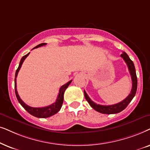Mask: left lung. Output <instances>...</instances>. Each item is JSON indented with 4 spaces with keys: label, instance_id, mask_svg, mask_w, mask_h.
<instances>
[{
    "label": "left lung",
    "instance_id": "8db88e82",
    "mask_svg": "<svg viewBox=\"0 0 150 150\" xmlns=\"http://www.w3.org/2000/svg\"><path fill=\"white\" fill-rule=\"evenodd\" d=\"M121 57L124 59L125 62L127 64V66L128 67V70L129 71V74L131 75L132 81V87L131 92L126 98L123 99V101H121V102L113 105H103L100 104H97V103L93 102L90 99L88 95H87V93L84 91V96L86 99L89 104L91 105V106L93 109H95L96 111L99 112H101L102 114H107V115L120 112L123 110L127 106V105L130 103V101L132 100L134 97L136 95V92H137V74H136L134 65L133 62L131 60L127 53H125V52H123L122 54L121 55Z\"/></svg>",
    "mask_w": 150,
    "mask_h": 150
}]
</instances>
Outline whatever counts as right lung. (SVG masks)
<instances>
[{"mask_svg":"<svg viewBox=\"0 0 150 150\" xmlns=\"http://www.w3.org/2000/svg\"><path fill=\"white\" fill-rule=\"evenodd\" d=\"M47 43H42L40 44L36 47L33 48V49H35V48H38L40 47H42V46L46 45ZM30 53H27V55H24V56L22 57L21 59V62H20L18 68L16 71V74H15V93H16V96L18 101V102L21 103V105L23 106L24 108H25L26 110H27L29 114H31V115L34 116L35 117H38V118H47V117H51V116L54 115L55 114H56L57 112L59 111V110L61 109L62 105L63 103V101H64V93L66 91V89L67 88L68 86H69L70 83H71L72 80L69 81V82L65 83L64 85H63L62 86H61L60 88H59V94L58 96H57V98L55 101V103H53V104L48 105V106L46 107H42V108H33V107H31L29 106V105L26 104V103L24 102V101L22 100V99L20 98L17 92V88H16V77L18 75V73L21 69V68L22 67V64H23V62L25 61V59L27 58V57L29 55Z\"/></svg>","mask_w":150,"mask_h":150,"instance_id":"1","label":"right lung"}]
</instances>
